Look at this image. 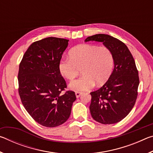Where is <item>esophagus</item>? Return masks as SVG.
<instances>
[{
  "label": "esophagus",
  "mask_w": 153,
  "mask_h": 153,
  "mask_svg": "<svg viewBox=\"0 0 153 153\" xmlns=\"http://www.w3.org/2000/svg\"><path fill=\"white\" fill-rule=\"evenodd\" d=\"M81 94H82L81 92H76V96L77 98H79Z\"/></svg>",
  "instance_id": "1"
}]
</instances>
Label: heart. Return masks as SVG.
<instances>
[{"label":"heart","mask_w":153,"mask_h":153,"mask_svg":"<svg viewBox=\"0 0 153 153\" xmlns=\"http://www.w3.org/2000/svg\"><path fill=\"white\" fill-rule=\"evenodd\" d=\"M69 58L59 62V70L68 80L74 79L81 70L82 76L69 84L70 88L76 91L89 90L96 83L98 86L104 84L112 73L113 55L106 46L90 44L77 45L69 52Z\"/></svg>","instance_id":"heart-1"}]
</instances>
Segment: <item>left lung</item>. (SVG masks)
Listing matches in <instances>:
<instances>
[{"label": "left lung", "instance_id": "obj_1", "mask_svg": "<svg viewBox=\"0 0 153 153\" xmlns=\"http://www.w3.org/2000/svg\"><path fill=\"white\" fill-rule=\"evenodd\" d=\"M89 41L102 42L114 58V69L107 82L90 92V113L100 123H116L125 118L135 105L140 82L135 61L125 44L113 36L99 33L85 40Z\"/></svg>", "mask_w": 153, "mask_h": 153}]
</instances>
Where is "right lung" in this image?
I'll list each match as a JSON object with an SVG mask.
<instances>
[{
    "label": "right lung",
    "instance_id": "add662e5",
    "mask_svg": "<svg viewBox=\"0 0 153 153\" xmlns=\"http://www.w3.org/2000/svg\"><path fill=\"white\" fill-rule=\"evenodd\" d=\"M69 40L48 37L36 41L25 52L18 73L19 94L31 117L40 125L54 128L68 120L76 97L61 93L66 82L59 70Z\"/></svg>",
    "mask_w": 153,
    "mask_h": 153
}]
</instances>
